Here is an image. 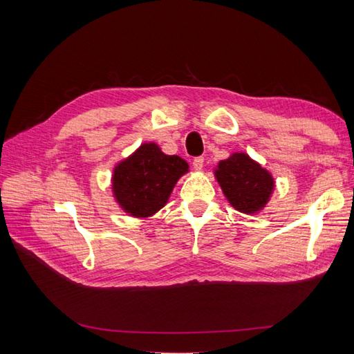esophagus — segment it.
<instances>
[{"label": "esophagus", "instance_id": "34e87169", "mask_svg": "<svg viewBox=\"0 0 354 354\" xmlns=\"http://www.w3.org/2000/svg\"><path fill=\"white\" fill-rule=\"evenodd\" d=\"M202 167H204V158L196 156L193 160V169L194 170H202Z\"/></svg>", "mask_w": 354, "mask_h": 354}]
</instances>
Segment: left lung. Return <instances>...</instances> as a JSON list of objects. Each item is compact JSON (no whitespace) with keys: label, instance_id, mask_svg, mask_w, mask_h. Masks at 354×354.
<instances>
[{"label":"left lung","instance_id":"left-lung-1","mask_svg":"<svg viewBox=\"0 0 354 354\" xmlns=\"http://www.w3.org/2000/svg\"><path fill=\"white\" fill-rule=\"evenodd\" d=\"M214 175L230 204L240 213H259L274 190L272 175L246 153H232L221 161Z\"/></svg>","mask_w":354,"mask_h":354}]
</instances>
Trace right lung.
Masks as SVG:
<instances>
[{
  "instance_id": "obj_1",
  "label": "right lung",
  "mask_w": 354,
  "mask_h": 354,
  "mask_svg": "<svg viewBox=\"0 0 354 354\" xmlns=\"http://www.w3.org/2000/svg\"><path fill=\"white\" fill-rule=\"evenodd\" d=\"M189 164L176 155H165L155 142H145L118 162L112 175L114 198L126 213L149 217L167 204L173 187Z\"/></svg>"
}]
</instances>
